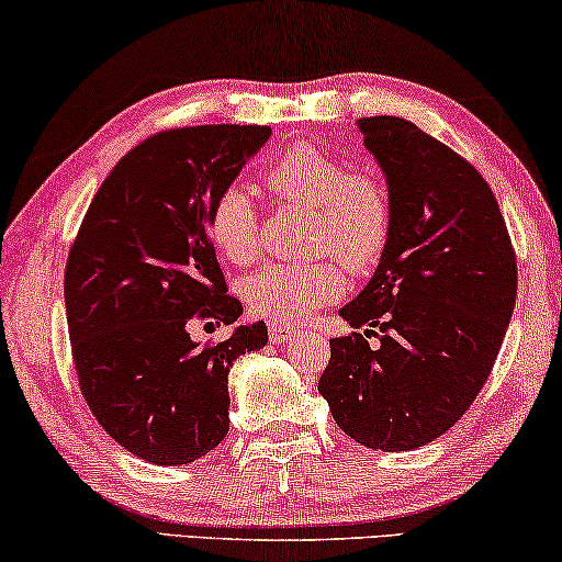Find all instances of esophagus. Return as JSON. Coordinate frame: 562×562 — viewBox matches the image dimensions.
<instances>
[{"label":"esophagus","mask_w":562,"mask_h":562,"mask_svg":"<svg viewBox=\"0 0 562 562\" xmlns=\"http://www.w3.org/2000/svg\"><path fill=\"white\" fill-rule=\"evenodd\" d=\"M294 335H296V327L279 325V322H268V337H271V342H286Z\"/></svg>","instance_id":"1"}]
</instances>
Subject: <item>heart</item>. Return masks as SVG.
Listing matches in <instances>:
<instances>
[{
  "label": "heart",
  "mask_w": 562,
  "mask_h": 562,
  "mask_svg": "<svg viewBox=\"0 0 562 562\" xmlns=\"http://www.w3.org/2000/svg\"><path fill=\"white\" fill-rule=\"evenodd\" d=\"M268 196L312 210L310 245L333 252L350 273H368L389 248L394 199L375 171H348L329 150L291 145L268 164ZM214 248L233 263H252L260 252L258 210L250 191L229 183L206 212ZM342 279L329 258L266 263L243 283L245 304L258 317L296 325L340 294Z\"/></svg>",
  "instance_id": "1"
}]
</instances>
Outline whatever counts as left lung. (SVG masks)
Listing matches in <instances>:
<instances>
[{"mask_svg":"<svg viewBox=\"0 0 562 562\" xmlns=\"http://www.w3.org/2000/svg\"><path fill=\"white\" fill-rule=\"evenodd\" d=\"M358 125L386 173L394 227L379 271L340 310L371 329L329 340L319 394L356 442L414 450L481 394L517 302V252L494 191L463 156L409 120Z\"/></svg>","mask_w":562,"mask_h":562,"instance_id":"left-lung-1","label":"left lung"}]
</instances>
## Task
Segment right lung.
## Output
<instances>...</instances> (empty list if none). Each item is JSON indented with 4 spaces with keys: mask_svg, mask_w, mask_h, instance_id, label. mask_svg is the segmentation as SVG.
Masks as SVG:
<instances>
[{
    "mask_svg": "<svg viewBox=\"0 0 562 562\" xmlns=\"http://www.w3.org/2000/svg\"><path fill=\"white\" fill-rule=\"evenodd\" d=\"M271 127L199 125L137 143L91 199L66 260V319L79 389L104 432L156 465L206 456L229 429L227 373L268 342L263 322L199 345L189 329L233 325L206 233L214 196Z\"/></svg>",
    "mask_w": 562,
    "mask_h": 562,
    "instance_id": "obj_1",
    "label": "right lung"
}]
</instances>
